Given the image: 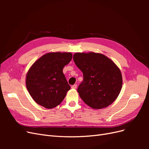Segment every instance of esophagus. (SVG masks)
<instances>
[{
    "label": "esophagus",
    "instance_id": "1",
    "mask_svg": "<svg viewBox=\"0 0 149 149\" xmlns=\"http://www.w3.org/2000/svg\"><path fill=\"white\" fill-rule=\"evenodd\" d=\"M76 88H77V84H73V85L71 86V88H73V89H76Z\"/></svg>",
    "mask_w": 149,
    "mask_h": 149
}]
</instances>
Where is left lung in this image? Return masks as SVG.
<instances>
[{"label": "left lung", "instance_id": "8db88e82", "mask_svg": "<svg viewBox=\"0 0 149 149\" xmlns=\"http://www.w3.org/2000/svg\"><path fill=\"white\" fill-rule=\"evenodd\" d=\"M73 60L83 72V80L77 91L87 105L93 109H102L116 100L123 78L113 61L102 54L93 52L75 53Z\"/></svg>", "mask_w": 149, "mask_h": 149}]
</instances>
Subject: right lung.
<instances>
[{"label":"right lung","mask_w":149,"mask_h":149,"mask_svg":"<svg viewBox=\"0 0 149 149\" xmlns=\"http://www.w3.org/2000/svg\"><path fill=\"white\" fill-rule=\"evenodd\" d=\"M72 59L71 53H49L36 61L26 74V86L33 100L47 109L58 106L71 87L63 69Z\"/></svg>","instance_id":"obj_1"}]
</instances>
